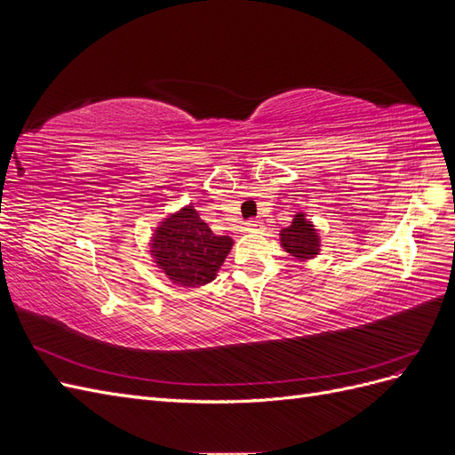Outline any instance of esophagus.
<instances>
[{"mask_svg":"<svg viewBox=\"0 0 455 455\" xmlns=\"http://www.w3.org/2000/svg\"><path fill=\"white\" fill-rule=\"evenodd\" d=\"M244 231L246 233H258V231H264V224L258 222V220H254V222H249L244 226Z\"/></svg>","mask_w":455,"mask_h":455,"instance_id":"1","label":"esophagus"}]
</instances>
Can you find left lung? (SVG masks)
I'll return each mask as SVG.
<instances>
[{
    "mask_svg": "<svg viewBox=\"0 0 455 455\" xmlns=\"http://www.w3.org/2000/svg\"><path fill=\"white\" fill-rule=\"evenodd\" d=\"M281 249L298 261H309L321 254V233L304 211L294 214L291 226L279 231Z\"/></svg>",
    "mask_w": 455,
    "mask_h": 455,
    "instance_id": "obj_1",
    "label": "left lung"
}]
</instances>
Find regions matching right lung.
Segmentation results:
<instances>
[{
	"label": "right lung",
	"instance_id": "obj_1",
	"mask_svg": "<svg viewBox=\"0 0 455 455\" xmlns=\"http://www.w3.org/2000/svg\"><path fill=\"white\" fill-rule=\"evenodd\" d=\"M148 246L156 269L172 284L197 288L216 279L233 239L214 235L196 206L186 204L161 220Z\"/></svg>",
	"mask_w": 455,
	"mask_h": 455
}]
</instances>
